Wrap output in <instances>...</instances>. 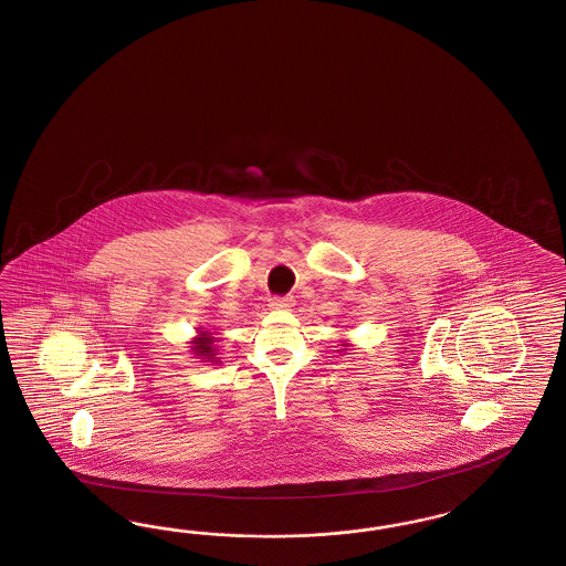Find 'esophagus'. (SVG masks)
<instances>
[{
    "label": "esophagus",
    "instance_id": "1",
    "mask_svg": "<svg viewBox=\"0 0 566 566\" xmlns=\"http://www.w3.org/2000/svg\"><path fill=\"white\" fill-rule=\"evenodd\" d=\"M293 305V296H272L270 298V307L272 310H291Z\"/></svg>",
    "mask_w": 566,
    "mask_h": 566
}]
</instances>
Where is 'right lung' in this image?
Returning a JSON list of instances; mask_svg holds the SVG:
<instances>
[{"label": "right lung", "instance_id": "right-lung-1", "mask_svg": "<svg viewBox=\"0 0 566 566\" xmlns=\"http://www.w3.org/2000/svg\"><path fill=\"white\" fill-rule=\"evenodd\" d=\"M200 336H202V338H198V340H196L192 349H195V353H198L200 357L211 359L214 355L213 347H211V345H213V338H211L207 332H200Z\"/></svg>", "mask_w": 566, "mask_h": 566}]
</instances>
